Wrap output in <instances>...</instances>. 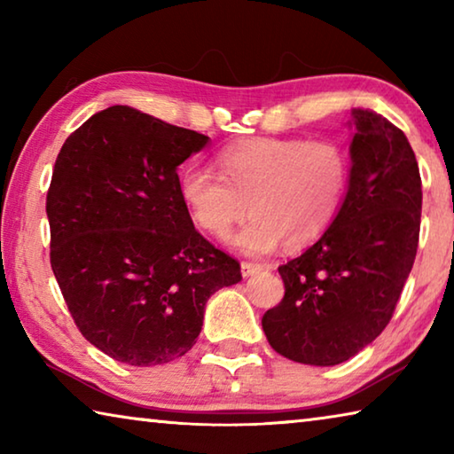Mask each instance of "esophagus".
<instances>
[{
  "mask_svg": "<svg viewBox=\"0 0 454 454\" xmlns=\"http://www.w3.org/2000/svg\"><path fill=\"white\" fill-rule=\"evenodd\" d=\"M260 270H262V266H260V264L242 262V276H244V278H248V276H254Z\"/></svg>",
  "mask_w": 454,
  "mask_h": 454,
  "instance_id": "1",
  "label": "esophagus"
}]
</instances>
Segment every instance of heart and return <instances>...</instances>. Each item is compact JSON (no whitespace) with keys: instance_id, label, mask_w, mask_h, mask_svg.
<instances>
[{"instance_id":"1","label":"heart","mask_w":454,"mask_h":454,"mask_svg":"<svg viewBox=\"0 0 454 454\" xmlns=\"http://www.w3.org/2000/svg\"><path fill=\"white\" fill-rule=\"evenodd\" d=\"M218 174L188 166L180 196L206 234L228 238L250 208L252 218L234 244L246 254H266L284 242L304 248L325 236L342 208L348 158L330 140L252 137L226 145Z\"/></svg>"}]
</instances>
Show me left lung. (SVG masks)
<instances>
[{
    "mask_svg": "<svg viewBox=\"0 0 454 454\" xmlns=\"http://www.w3.org/2000/svg\"><path fill=\"white\" fill-rule=\"evenodd\" d=\"M350 178L325 236L278 266L284 298L266 310L270 347L294 363L334 366L358 355L393 318L419 248L417 158L395 124L355 110Z\"/></svg>",
    "mask_w": 454,
    "mask_h": 454,
    "instance_id": "1",
    "label": "left lung"
}]
</instances>
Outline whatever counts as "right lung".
<instances>
[{"label":"right lung","instance_id":"add662e5","mask_svg":"<svg viewBox=\"0 0 454 454\" xmlns=\"http://www.w3.org/2000/svg\"><path fill=\"white\" fill-rule=\"evenodd\" d=\"M208 144L128 106L67 137L45 200L50 262L72 318L104 355L132 366L184 356L214 292L240 262L194 228L176 168Z\"/></svg>","mask_w":454,"mask_h":454}]
</instances>
